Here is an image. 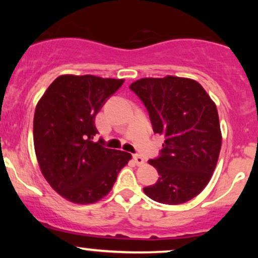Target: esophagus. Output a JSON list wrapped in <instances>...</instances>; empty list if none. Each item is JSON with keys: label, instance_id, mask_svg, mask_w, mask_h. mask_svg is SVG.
Listing matches in <instances>:
<instances>
[{"label": "esophagus", "instance_id": "esophagus-1", "mask_svg": "<svg viewBox=\"0 0 258 258\" xmlns=\"http://www.w3.org/2000/svg\"><path fill=\"white\" fill-rule=\"evenodd\" d=\"M133 160H135V162H136V164H137V165L144 164L143 156L139 155V154H135V155H133Z\"/></svg>", "mask_w": 258, "mask_h": 258}]
</instances>
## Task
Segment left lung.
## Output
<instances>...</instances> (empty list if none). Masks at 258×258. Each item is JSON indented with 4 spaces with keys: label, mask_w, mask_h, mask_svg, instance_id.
Returning <instances> with one entry per match:
<instances>
[{
    "label": "left lung",
    "mask_w": 258,
    "mask_h": 258,
    "mask_svg": "<svg viewBox=\"0 0 258 258\" xmlns=\"http://www.w3.org/2000/svg\"><path fill=\"white\" fill-rule=\"evenodd\" d=\"M130 88L146 105L154 133L165 136L160 155L149 160L160 177L144 193L168 205L191 200L210 182L220 155L222 135L216 104L191 79L146 78Z\"/></svg>",
    "instance_id": "left-lung-1"
}]
</instances>
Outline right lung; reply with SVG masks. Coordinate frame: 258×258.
Wrapping results in <instances>:
<instances>
[{"label": "right lung", "mask_w": 258, "mask_h": 258, "mask_svg": "<svg viewBox=\"0 0 258 258\" xmlns=\"http://www.w3.org/2000/svg\"><path fill=\"white\" fill-rule=\"evenodd\" d=\"M123 80L93 75H61L38 100L34 116V146L41 172L59 195L75 204L104 198L117 173L132 158L108 149L94 117Z\"/></svg>", "instance_id": "add662e5"}]
</instances>
